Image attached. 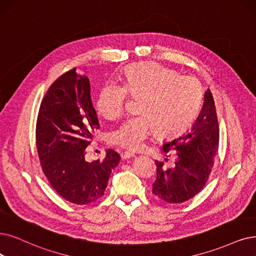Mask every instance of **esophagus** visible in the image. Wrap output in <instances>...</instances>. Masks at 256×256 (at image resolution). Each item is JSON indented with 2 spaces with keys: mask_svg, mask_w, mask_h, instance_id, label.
<instances>
[{
  "mask_svg": "<svg viewBox=\"0 0 256 256\" xmlns=\"http://www.w3.org/2000/svg\"><path fill=\"white\" fill-rule=\"evenodd\" d=\"M136 156L134 154V153L132 152H129V151H126L124 154L122 156V160H129V158H134Z\"/></svg>",
  "mask_w": 256,
  "mask_h": 256,
  "instance_id": "1",
  "label": "esophagus"
}]
</instances>
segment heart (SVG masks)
Segmentation results:
<instances>
[{
	"instance_id": "heart-1",
	"label": "heart",
	"mask_w": 256,
	"mask_h": 256,
	"mask_svg": "<svg viewBox=\"0 0 256 256\" xmlns=\"http://www.w3.org/2000/svg\"><path fill=\"white\" fill-rule=\"evenodd\" d=\"M127 94L138 98V116L128 118L112 130L109 142L130 151L145 147L149 138L158 131L162 136H176L196 118L202 100L200 82L192 76L154 62L128 66L122 74V85L108 82L98 90L96 107L108 120L118 118Z\"/></svg>"
}]
</instances>
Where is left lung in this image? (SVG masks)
<instances>
[{
  "label": "left lung",
  "mask_w": 256,
  "mask_h": 256,
  "mask_svg": "<svg viewBox=\"0 0 256 256\" xmlns=\"http://www.w3.org/2000/svg\"><path fill=\"white\" fill-rule=\"evenodd\" d=\"M204 98L202 110L191 130L162 147L165 152L176 150V165L166 168L162 162L156 160V180L152 193L170 204L184 202L196 196L212 171L218 149L220 128L210 89Z\"/></svg>",
  "instance_id": "1"
}]
</instances>
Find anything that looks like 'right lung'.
I'll return each mask as SVG.
<instances>
[{"instance_id": "add662e5", "label": "right lung", "mask_w": 256, "mask_h": 256, "mask_svg": "<svg viewBox=\"0 0 256 256\" xmlns=\"http://www.w3.org/2000/svg\"><path fill=\"white\" fill-rule=\"evenodd\" d=\"M100 127L90 83L76 68L51 85L40 103L36 140L40 166L50 185L66 200L86 205L104 196L120 156L106 150L103 160L87 162L86 147Z\"/></svg>"}]
</instances>
